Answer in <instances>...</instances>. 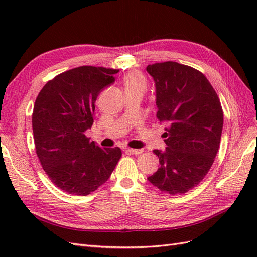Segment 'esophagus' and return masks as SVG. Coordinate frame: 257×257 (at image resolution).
Returning <instances> with one entry per match:
<instances>
[{
  "mask_svg": "<svg viewBox=\"0 0 257 257\" xmlns=\"http://www.w3.org/2000/svg\"><path fill=\"white\" fill-rule=\"evenodd\" d=\"M126 151L132 154H141V153H143L144 150L143 149H127Z\"/></svg>",
  "mask_w": 257,
  "mask_h": 257,
  "instance_id": "obj_1",
  "label": "esophagus"
}]
</instances>
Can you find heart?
Listing matches in <instances>:
<instances>
[{"label": "heart", "instance_id": "b5f03b06", "mask_svg": "<svg viewBox=\"0 0 257 257\" xmlns=\"http://www.w3.org/2000/svg\"><path fill=\"white\" fill-rule=\"evenodd\" d=\"M122 84L125 92L145 91L147 88V80L145 76L139 72H130L122 78Z\"/></svg>", "mask_w": 257, "mask_h": 257}]
</instances>
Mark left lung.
I'll return each instance as SVG.
<instances>
[{"mask_svg":"<svg viewBox=\"0 0 257 257\" xmlns=\"http://www.w3.org/2000/svg\"><path fill=\"white\" fill-rule=\"evenodd\" d=\"M157 88V118L166 122V150H154L161 166L148 178L170 195L184 194L206 177L221 143L223 109L205 75L167 61L147 66Z\"/></svg>","mask_w":257,"mask_h":257,"instance_id":"obj_1","label":"left lung"}]
</instances>
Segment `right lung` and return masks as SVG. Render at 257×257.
Returning <instances> with one entry per match:
<instances>
[{
    "mask_svg": "<svg viewBox=\"0 0 257 257\" xmlns=\"http://www.w3.org/2000/svg\"><path fill=\"white\" fill-rule=\"evenodd\" d=\"M118 72L79 66L57 75L38 93L32 114L36 154L63 192L89 195L108 180L121 158L119 147L102 149L84 135L93 124L97 95Z\"/></svg>",
    "mask_w": 257,
    "mask_h": 257,
    "instance_id": "1",
    "label": "right lung"
}]
</instances>
